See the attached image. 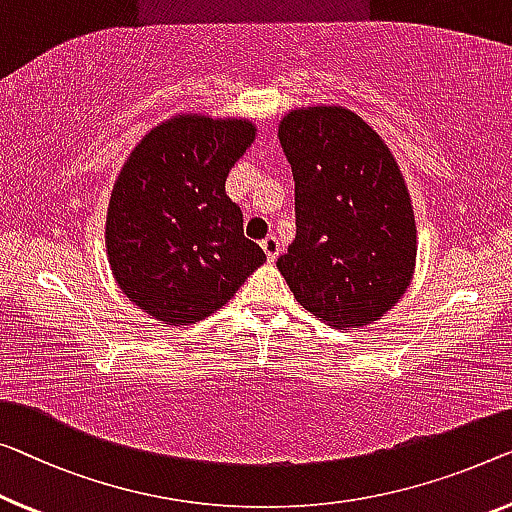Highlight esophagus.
<instances>
[{
    "instance_id": "1",
    "label": "esophagus",
    "mask_w": 512,
    "mask_h": 512,
    "mask_svg": "<svg viewBox=\"0 0 512 512\" xmlns=\"http://www.w3.org/2000/svg\"><path fill=\"white\" fill-rule=\"evenodd\" d=\"M262 250L266 253V259H269V262H276V257L280 253V241L273 234H269L266 239H262Z\"/></svg>"
}]
</instances>
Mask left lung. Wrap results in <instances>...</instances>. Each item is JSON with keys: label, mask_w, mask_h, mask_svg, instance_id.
<instances>
[{"label": "left lung", "mask_w": 512, "mask_h": 512, "mask_svg": "<svg viewBox=\"0 0 512 512\" xmlns=\"http://www.w3.org/2000/svg\"><path fill=\"white\" fill-rule=\"evenodd\" d=\"M278 137L296 183V236L278 271L319 322L375 324L416 269L414 204L398 160L342 105L289 110Z\"/></svg>", "instance_id": "obj_1"}]
</instances>
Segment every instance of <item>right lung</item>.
I'll use <instances>...</instances> for the list:
<instances>
[{"mask_svg": "<svg viewBox=\"0 0 512 512\" xmlns=\"http://www.w3.org/2000/svg\"><path fill=\"white\" fill-rule=\"evenodd\" d=\"M255 135L246 117L181 112L151 128L121 167L105 255L121 294L156 322L188 326L213 315L266 262L225 195Z\"/></svg>", "mask_w": 512, "mask_h": 512, "instance_id": "1", "label": "right lung"}]
</instances>
